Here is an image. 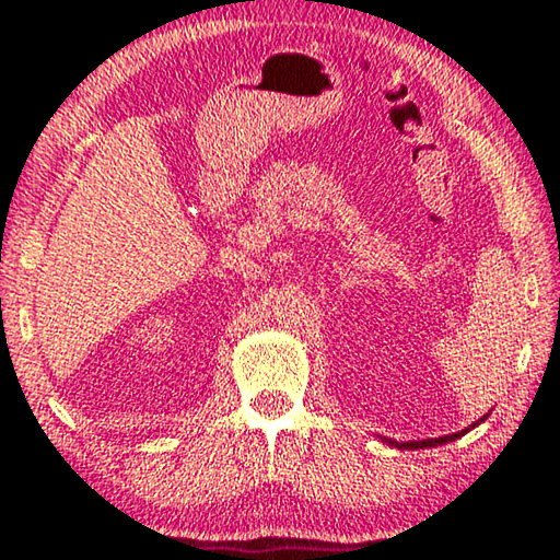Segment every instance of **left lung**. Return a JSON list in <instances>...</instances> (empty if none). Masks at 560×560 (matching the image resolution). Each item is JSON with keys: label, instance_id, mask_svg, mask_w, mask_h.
<instances>
[{"label": "left lung", "instance_id": "1", "mask_svg": "<svg viewBox=\"0 0 560 560\" xmlns=\"http://www.w3.org/2000/svg\"><path fill=\"white\" fill-rule=\"evenodd\" d=\"M485 420H487V415L481 417L479 422H485ZM479 422H474V424H479ZM474 424H471V428H474ZM464 432H469V428L462 430V432L447 434V438H434V440H422V442H390V444H393V447H397V450H424V447H438V444H447V442H452V440L462 438Z\"/></svg>", "mask_w": 560, "mask_h": 560}]
</instances>
